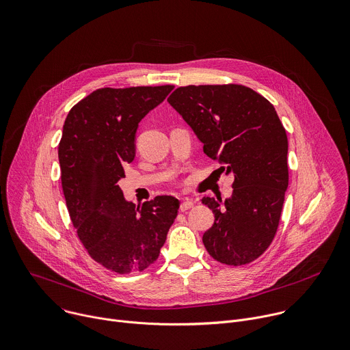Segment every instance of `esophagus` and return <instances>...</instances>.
I'll list each match as a JSON object with an SVG mask.
<instances>
[{
    "label": "esophagus",
    "mask_w": 350,
    "mask_h": 350,
    "mask_svg": "<svg viewBox=\"0 0 350 350\" xmlns=\"http://www.w3.org/2000/svg\"><path fill=\"white\" fill-rule=\"evenodd\" d=\"M193 206H194V202L190 201V200H186V201H183V202L180 204V211H182V213H186L187 209H190V208H193Z\"/></svg>",
    "instance_id": "obj_1"
}]
</instances>
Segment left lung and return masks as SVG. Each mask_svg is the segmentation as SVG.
I'll use <instances>...</instances> for the list:
<instances>
[{
	"label": "left lung",
	"mask_w": 350,
	"mask_h": 350,
	"mask_svg": "<svg viewBox=\"0 0 350 350\" xmlns=\"http://www.w3.org/2000/svg\"><path fill=\"white\" fill-rule=\"evenodd\" d=\"M170 105L204 144V153L234 174L233 194L204 197L215 222L202 236L214 259L241 266L271 244L288 187V139L273 105L239 84L176 88Z\"/></svg>",
	"instance_id": "left-lung-1"
}]
</instances>
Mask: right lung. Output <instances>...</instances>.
I'll use <instances>...</instances> for the list:
<instances>
[{"label":"right lung","instance_id":"add662e5","mask_svg":"<svg viewBox=\"0 0 350 350\" xmlns=\"http://www.w3.org/2000/svg\"><path fill=\"white\" fill-rule=\"evenodd\" d=\"M174 85L99 88L68 111L57 154L70 219L91 258L118 274L153 265L179 201L157 196L136 206L117 182L135 159L137 124Z\"/></svg>","mask_w":350,"mask_h":350}]
</instances>
